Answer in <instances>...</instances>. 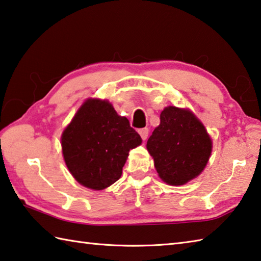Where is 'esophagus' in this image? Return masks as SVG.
I'll return each mask as SVG.
<instances>
[{
  "mask_svg": "<svg viewBox=\"0 0 261 261\" xmlns=\"http://www.w3.org/2000/svg\"><path fill=\"white\" fill-rule=\"evenodd\" d=\"M138 132H139V135L142 138V140H146L147 137H148V132H149V130H148V127H142V129H140Z\"/></svg>",
  "mask_w": 261,
  "mask_h": 261,
  "instance_id": "obj_1",
  "label": "esophagus"
}]
</instances>
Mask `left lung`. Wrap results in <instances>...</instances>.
Listing matches in <instances>:
<instances>
[{
  "instance_id": "1",
  "label": "left lung",
  "mask_w": 261,
  "mask_h": 261,
  "mask_svg": "<svg viewBox=\"0 0 261 261\" xmlns=\"http://www.w3.org/2000/svg\"><path fill=\"white\" fill-rule=\"evenodd\" d=\"M212 139L189 110L165 107L161 123L147 141L158 175L170 186H182L197 177L212 154Z\"/></svg>"
}]
</instances>
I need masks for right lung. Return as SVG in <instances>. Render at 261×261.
<instances>
[{
    "label": "right lung",
    "instance_id": "1",
    "mask_svg": "<svg viewBox=\"0 0 261 261\" xmlns=\"http://www.w3.org/2000/svg\"><path fill=\"white\" fill-rule=\"evenodd\" d=\"M141 144L126 117L117 115L109 100L87 99L65 127L61 145L72 176L93 190L121 177L130 149Z\"/></svg>",
    "mask_w": 261,
    "mask_h": 261
}]
</instances>
